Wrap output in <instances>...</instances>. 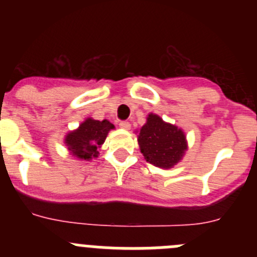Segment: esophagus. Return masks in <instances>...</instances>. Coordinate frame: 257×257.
Here are the masks:
<instances>
[{"instance_id":"34e87169","label":"esophagus","mask_w":257,"mask_h":257,"mask_svg":"<svg viewBox=\"0 0 257 257\" xmlns=\"http://www.w3.org/2000/svg\"><path fill=\"white\" fill-rule=\"evenodd\" d=\"M119 126H120L121 129H125V131H128V129H131V123L126 120H121L120 123H119Z\"/></svg>"}]
</instances>
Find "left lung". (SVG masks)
Here are the masks:
<instances>
[{"label":"left lung","mask_w":257,"mask_h":257,"mask_svg":"<svg viewBox=\"0 0 257 257\" xmlns=\"http://www.w3.org/2000/svg\"><path fill=\"white\" fill-rule=\"evenodd\" d=\"M138 143L145 160L164 169L178 164L188 149L185 133L153 113L139 132Z\"/></svg>","instance_id":"obj_1"}]
</instances>
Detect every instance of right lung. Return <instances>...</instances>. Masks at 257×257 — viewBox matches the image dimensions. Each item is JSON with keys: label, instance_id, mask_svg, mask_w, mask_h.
<instances>
[{"label": "right lung", "instance_id": "right-lung-1", "mask_svg": "<svg viewBox=\"0 0 257 257\" xmlns=\"http://www.w3.org/2000/svg\"><path fill=\"white\" fill-rule=\"evenodd\" d=\"M112 129H114V125L107 119L100 121L87 118L78 129L67 134L64 143L73 157L82 160H90L98 157V149L104 143Z\"/></svg>", "mask_w": 257, "mask_h": 257}]
</instances>
